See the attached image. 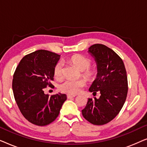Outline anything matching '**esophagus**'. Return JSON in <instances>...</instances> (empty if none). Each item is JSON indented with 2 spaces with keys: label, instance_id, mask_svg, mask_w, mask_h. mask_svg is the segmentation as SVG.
<instances>
[{
  "label": "esophagus",
  "instance_id": "1",
  "mask_svg": "<svg viewBox=\"0 0 147 147\" xmlns=\"http://www.w3.org/2000/svg\"><path fill=\"white\" fill-rule=\"evenodd\" d=\"M76 95H71V94H67V98H74L76 97Z\"/></svg>",
  "mask_w": 147,
  "mask_h": 147
}]
</instances>
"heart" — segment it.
<instances>
[{"instance_id":"1","label":"heart","mask_w":147,"mask_h":147,"mask_svg":"<svg viewBox=\"0 0 147 147\" xmlns=\"http://www.w3.org/2000/svg\"><path fill=\"white\" fill-rule=\"evenodd\" d=\"M70 61L76 66L80 71L82 75L88 80H93L95 78L96 71L90 68L91 61L87 57L81 55H74L70 58ZM64 63L63 61H58L54 67V76L56 79L60 80L63 76ZM86 86V81L84 79L68 80L63 82L59 86L61 92L69 94H77L81 92L82 88Z\"/></svg>"}]
</instances>
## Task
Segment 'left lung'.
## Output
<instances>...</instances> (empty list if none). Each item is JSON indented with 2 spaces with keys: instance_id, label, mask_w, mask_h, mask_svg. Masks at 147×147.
Returning <instances> with one entry per match:
<instances>
[{
  "instance_id": "1",
  "label": "left lung",
  "mask_w": 147,
  "mask_h": 147,
  "mask_svg": "<svg viewBox=\"0 0 147 147\" xmlns=\"http://www.w3.org/2000/svg\"><path fill=\"white\" fill-rule=\"evenodd\" d=\"M97 65V75L89 88L100 92L99 98H88L82 110L85 119L94 125H103L113 120L126 101L128 81L125 66L121 58L110 48L94 44L88 49Z\"/></svg>"
}]
</instances>
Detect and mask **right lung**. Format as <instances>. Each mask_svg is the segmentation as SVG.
<instances>
[{"label":"right lung","instance_id":"add662e5","mask_svg":"<svg viewBox=\"0 0 147 147\" xmlns=\"http://www.w3.org/2000/svg\"><path fill=\"white\" fill-rule=\"evenodd\" d=\"M59 59L58 54L37 50L25 55L14 74L12 86L15 101L24 117L35 125L53 122L67 99L64 94L49 96L43 91L51 86L54 67Z\"/></svg>","mask_w":147,"mask_h":147}]
</instances>
